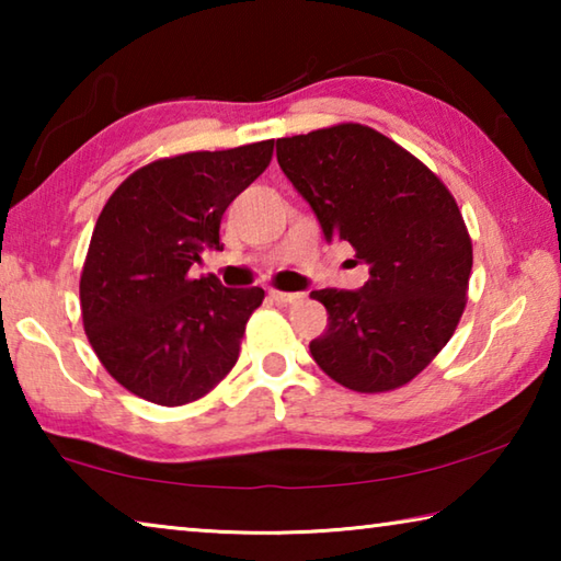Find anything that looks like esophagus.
Returning <instances> with one entry per match:
<instances>
[{"label": "esophagus", "instance_id": "34e87169", "mask_svg": "<svg viewBox=\"0 0 561 561\" xmlns=\"http://www.w3.org/2000/svg\"><path fill=\"white\" fill-rule=\"evenodd\" d=\"M270 297H272L274 301H277V304H291V301L301 299V294H299V291H279V289H272Z\"/></svg>", "mask_w": 561, "mask_h": 561}]
</instances>
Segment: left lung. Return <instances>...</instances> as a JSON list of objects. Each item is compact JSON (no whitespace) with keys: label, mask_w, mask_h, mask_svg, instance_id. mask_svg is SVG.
<instances>
[{"label":"left lung","mask_w":561,"mask_h":561,"mask_svg":"<svg viewBox=\"0 0 561 561\" xmlns=\"http://www.w3.org/2000/svg\"><path fill=\"white\" fill-rule=\"evenodd\" d=\"M277 160L327 242H348L368 264L356 291H311L329 311L311 356L351 391L405 386L448 344L468 301L472 242L455 197L421 160L360 123L279 138Z\"/></svg>","instance_id":"1"}]
</instances>
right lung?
<instances>
[{"instance_id": "1", "label": "right lung", "mask_w": 561, "mask_h": 561, "mask_svg": "<svg viewBox=\"0 0 561 561\" xmlns=\"http://www.w3.org/2000/svg\"><path fill=\"white\" fill-rule=\"evenodd\" d=\"M274 140L156 160L123 180L93 227L81 272V314L116 381L158 405L203 398L230 374L264 289L193 279L220 222L270 165Z\"/></svg>"}]
</instances>
